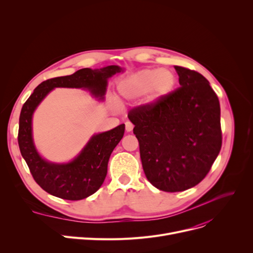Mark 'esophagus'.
I'll return each mask as SVG.
<instances>
[{
  "label": "esophagus",
  "mask_w": 253,
  "mask_h": 253,
  "mask_svg": "<svg viewBox=\"0 0 253 253\" xmlns=\"http://www.w3.org/2000/svg\"><path fill=\"white\" fill-rule=\"evenodd\" d=\"M125 126H126V131L127 132H131L132 130H133V124H132L131 122H126Z\"/></svg>",
  "instance_id": "esophagus-1"
}]
</instances>
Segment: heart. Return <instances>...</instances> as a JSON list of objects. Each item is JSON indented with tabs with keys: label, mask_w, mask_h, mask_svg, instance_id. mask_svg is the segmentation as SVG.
Instances as JSON below:
<instances>
[{
	"label": "heart",
	"mask_w": 253,
	"mask_h": 253,
	"mask_svg": "<svg viewBox=\"0 0 253 253\" xmlns=\"http://www.w3.org/2000/svg\"><path fill=\"white\" fill-rule=\"evenodd\" d=\"M175 77L163 69L142 70L128 77L118 85V92L127 100L138 99L149 93L151 100H156L173 89Z\"/></svg>",
	"instance_id": "1"
}]
</instances>
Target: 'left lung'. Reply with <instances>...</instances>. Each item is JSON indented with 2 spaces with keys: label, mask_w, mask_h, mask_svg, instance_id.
<instances>
[{
  "label": "left lung",
  "mask_w": 253,
  "mask_h": 253,
  "mask_svg": "<svg viewBox=\"0 0 253 253\" xmlns=\"http://www.w3.org/2000/svg\"><path fill=\"white\" fill-rule=\"evenodd\" d=\"M180 87L128 114L144 174L155 188L181 192L202 181L221 148L220 106L207 79L175 65Z\"/></svg>",
  "instance_id": "8db88e82"
}]
</instances>
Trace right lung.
Here are the masks:
<instances>
[{
  "mask_svg": "<svg viewBox=\"0 0 253 253\" xmlns=\"http://www.w3.org/2000/svg\"><path fill=\"white\" fill-rule=\"evenodd\" d=\"M123 72L118 65L100 70L82 69L75 74L46 80L26 100L19 117L18 144L36 182L44 191L65 200H82L94 194L108 173L112 152L124 135L125 125L93 135L80 154L69 163H52L38 153L33 139V115L38 105L57 87L87 89L98 100H103L108 79Z\"/></svg>",
  "mask_w": 253,
  "mask_h": 253,
  "instance_id": "right-lung-1",
  "label": "right lung"
}]
</instances>
